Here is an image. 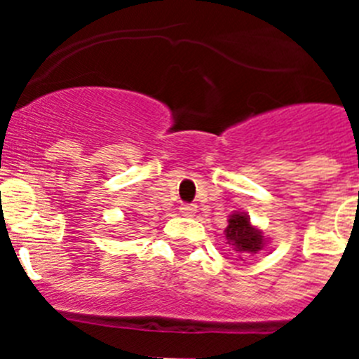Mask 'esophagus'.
<instances>
[{
    "label": "esophagus",
    "instance_id": "esophagus-1",
    "mask_svg": "<svg viewBox=\"0 0 359 359\" xmlns=\"http://www.w3.org/2000/svg\"><path fill=\"white\" fill-rule=\"evenodd\" d=\"M180 212H182V215H185V217H192V215L196 214V205H192V203H185V205L180 207Z\"/></svg>",
    "mask_w": 359,
    "mask_h": 359
}]
</instances>
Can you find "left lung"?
Listing matches in <instances>:
<instances>
[{
  "label": "left lung",
  "instance_id": "1",
  "mask_svg": "<svg viewBox=\"0 0 359 359\" xmlns=\"http://www.w3.org/2000/svg\"><path fill=\"white\" fill-rule=\"evenodd\" d=\"M224 233L237 253H257L264 246L262 233L250 224V219L244 214L230 215Z\"/></svg>",
  "mask_w": 359,
  "mask_h": 359
}]
</instances>
